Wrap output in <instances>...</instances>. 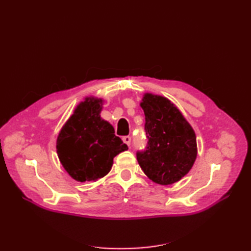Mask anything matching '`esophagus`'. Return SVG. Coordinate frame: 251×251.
Returning a JSON list of instances; mask_svg holds the SVG:
<instances>
[{
	"mask_svg": "<svg viewBox=\"0 0 251 251\" xmlns=\"http://www.w3.org/2000/svg\"><path fill=\"white\" fill-rule=\"evenodd\" d=\"M123 140L127 147L131 146V137H130V136H125V137H123Z\"/></svg>",
	"mask_w": 251,
	"mask_h": 251,
	"instance_id": "34e87169",
	"label": "esophagus"
}]
</instances>
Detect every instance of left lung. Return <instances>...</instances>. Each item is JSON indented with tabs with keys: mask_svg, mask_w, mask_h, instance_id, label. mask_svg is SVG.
<instances>
[{
	"mask_svg": "<svg viewBox=\"0 0 251 251\" xmlns=\"http://www.w3.org/2000/svg\"><path fill=\"white\" fill-rule=\"evenodd\" d=\"M140 107L146 116L147 150L137 153L143 173L155 183H176L196 161V134L180 110L166 97L146 93Z\"/></svg>",
	"mask_w": 251,
	"mask_h": 251,
	"instance_id": "obj_1",
	"label": "left lung"
}]
</instances>
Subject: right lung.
Masks as SVG:
<instances>
[{"mask_svg": "<svg viewBox=\"0 0 251 251\" xmlns=\"http://www.w3.org/2000/svg\"><path fill=\"white\" fill-rule=\"evenodd\" d=\"M102 98L86 97L66 121L56 139L60 163L78 182L97 181L107 175L113 159L127 146L114 127L100 117Z\"/></svg>", "mask_w": 251, "mask_h": 251, "instance_id": "add662e5", "label": "right lung"}]
</instances>
